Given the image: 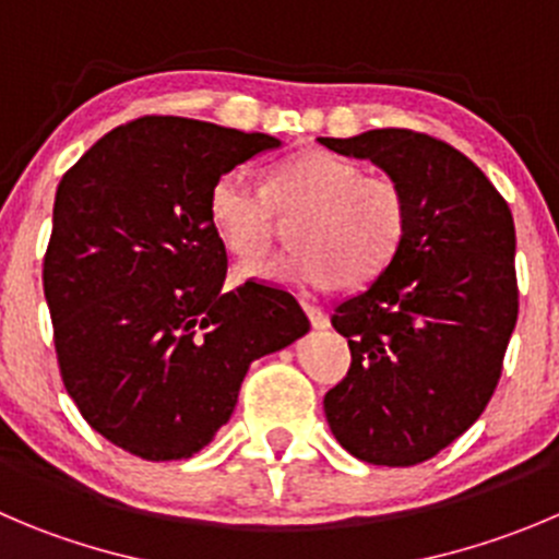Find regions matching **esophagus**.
I'll return each instance as SVG.
<instances>
[{"label": "esophagus", "instance_id": "obj_1", "mask_svg": "<svg viewBox=\"0 0 559 559\" xmlns=\"http://www.w3.org/2000/svg\"><path fill=\"white\" fill-rule=\"evenodd\" d=\"M301 305H305V312H307V318H310V323H312V326H316V329H326V326H329V318H326V312H323L321 307L316 305V301H312V299H307V296H305V299H301Z\"/></svg>", "mask_w": 559, "mask_h": 559}]
</instances>
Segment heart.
Listing matches in <instances>:
<instances>
[{
    "label": "heart",
    "instance_id": "b5f03b06",
    "mask_svg": "<svg viewBox=\"0 0 559 559\" xmlns=\"http://www.w3.org/2000/svg\"><path fill=\"white\" fill-rule=\"evenodd\" d=\"M296 215L294 252L243 265L238 276L299 288H362L390 269L412 219L406 189L395 178L365 175L362 164L326 147L280 158L265 189L247 169L233 167L209 191L211 225L241 260L263 258L280 219Z\"/></svg>",
    "mask_w": 559,
    "mask_h": 559
}]
</instances>
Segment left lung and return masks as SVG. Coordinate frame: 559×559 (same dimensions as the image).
Listing matches in <instances>:
<instances>
[{"mask_svg":"<svg viewBox=\"0 0 559 559\" xmlns=\"http://www.w3.org/2000/svg\"><path fill=\"white\" fill-rule=\"evenodd\" d=\"M318 142L379 164L412 214L390 269L334 310L350 368L323 412L359 461L423 464L480 417L502 376L519 318L513 216L483 169L436 136L376 129Z\"/></svg>","mask_w":559,"mask_h":559,"instance_id":"8db88e82","label":"left lung"}]
</instances>
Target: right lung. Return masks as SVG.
Segmentation results:
<instances>
[{
    "label": "right lung",
    "instance_id": "right-lung-1",
    "mask_svg": "<svg viewBox=\"0 0 559 559\" xmlns=\"http://www.w3.org/2000/svg\"><path fill=\"white\" fill-rule=\"evenodd\" d=\"M274 147L269 134L151 115L100 136L57 186L44 294L62 384L126 453L191 459L230 419L249 365L310 329L276 285L222 290L209 191Z\"/></svg>",
    "mask_w": 559,
    "mask_h": 559
}]
</instances>
